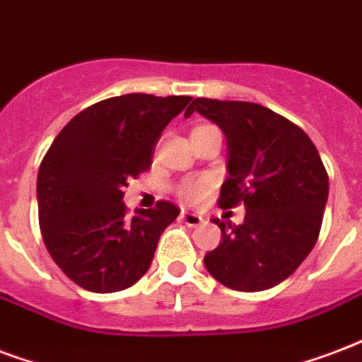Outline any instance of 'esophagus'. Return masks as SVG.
<instances>
[{"label": "esophagus", "instance_id": "1", "mask_svg": "<svg viewBox=\"0 0 362 362\" xmlns=\"http://www.w3.org/2000/svg\"><path fill=\"white\" fill-rule=\"evenodd\" d=\"M182 222L186 226H189V228H197V226L203 222V218L199 216V214H195V212H182Z\"/></svg>", "mask_w": 362, "mask_h": 362}]
</instances>
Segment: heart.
I'll return each instance as SVG.
<instances>
[{
  "label": "heart",
  "mask_w": 362,
  "mask_h": 362,
  "mask_svg": "<svg viewBox=\"0 0 362 362\" xmlns=\"http://www.w3.org/2000/svg\"><path fill=\"white\" fill-rule=\"evenodd\" d=\"M203 189H205V184H203V182H186V184L180 187V195L187 201H197L201 195H203Z\"/></svg>",
  "instance_id": "heart-1"
}]
</instances>
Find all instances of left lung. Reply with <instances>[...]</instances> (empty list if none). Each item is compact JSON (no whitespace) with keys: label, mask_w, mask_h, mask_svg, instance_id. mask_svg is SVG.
I'll return each instance as SVG.
<instances>
[{"label":"left lung","mask_w":362,"mask_h":362,"mask_svg":"<svg viewBox=\"0 0 362 362\" xmlns=\"http://www.w3.org/2000/svg\"><path fill=\"white\" fill-rule=\"evenodd\" d=\"M199 112L228 140V173L218 205H245V222L214 218L222 241L206 252L212 277L233 291L256 292L291 277L321 231L328 175L310 136L283 115L255 102L195 98Z\"/></svg>","instance_id":"obj_1"}]
</instances>
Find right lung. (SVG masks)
Returning a JSON list of instances; mask_svg holds the SVG:
<instances>
[{
  "label": "right lung",
  "instance_id": "right-lung-1",
  "mask_svg": "<svg viewBox=\"0 0 362 362\" xmlns=\"http://www.w3.org/2000/svg\"><path fill=\"white\" fill-rule=\"evenodd\" d=\"M192 96L132 93L85 107L52 140L37 173V211L54 264L85 291L117 292L150 267L180 209L157 201L127 216L123 189L150 169L157 140Z\"/></svg>",
  "mask_w": 362,
  "mask_h": 362
}]
</instances>
